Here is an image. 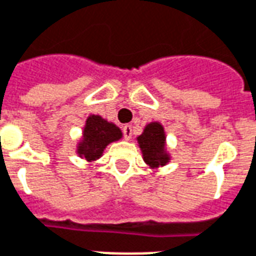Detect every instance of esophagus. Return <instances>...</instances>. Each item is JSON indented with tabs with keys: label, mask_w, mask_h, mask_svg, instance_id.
<instances>
[{
	"label": "esophagus",
	"mask_w": 256,
	"mask_h": 256,
	"mask_svg": "<svg viewBox=\"0 0 256 256\" xmlns=\"http://www.w3.org/2000/svg\"><path fill=\"white\" fill-rule=\"evenodd\" d=\"M122 134H124V139L126 140H130L132 138V126H124L122 128Z\"/></svg>",
	"instance_id": "1"
}]
</instances>
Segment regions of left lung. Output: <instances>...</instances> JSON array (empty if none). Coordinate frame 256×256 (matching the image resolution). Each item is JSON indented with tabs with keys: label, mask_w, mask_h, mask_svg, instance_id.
<instances>
[{
	"label": "left lung",
	"mask_w": 256,
	"mask_h": 256,
	"mask_svg": "<svg viewBox=\"0 0 256 256\" xmlns=\"http://www.w3.org/2000/svg\"><path fill=\"white\" fill-rule=\"evenodd\" d=\"M138 143L143 152L144 162L151 168L164 166L170 160V156L164 148L166 136H164L162 124L150 122L148 126L144 128L143 134L138 138Z\"/></svg>",
	"instance_id": "1"
}]
</instances>
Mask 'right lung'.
Listing matches in <instances>:
<instances>
[{
  "label": "right lung",
  "instance_id": "1",
  "mask_svg": "<svg viewBox=\"0 0 256 256\" xmlns=\"http://www.w3.org/2000/svg\"><path fill=\"white\" fill-rule=\"evenodd\" d=\"M121 130L112 122H108L101 116L88 117L84 130V138L78 144V154L86 160H96L102 155L104 150L108 144L121 139Z\"/></svg>",
  "mask_w": 256,
  "mask_h": 256
}]
</instances>
